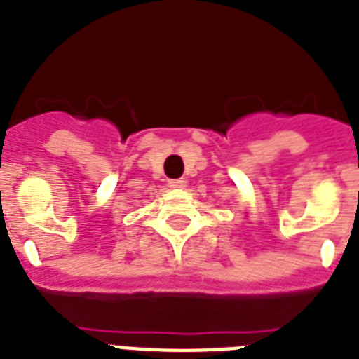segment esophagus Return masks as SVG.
<instances>
[{"instance_id": "34e87169", "label": "esophagus", "mask_w": 359, "mask_h": 359, "mask_svg": "<svg viewBox=\"0 0 359 359\" xmlns=\"http://www.w3.org/2000/svg\"><path fill=\"white\" fill-rule=\"evenodd\" d=\"M168 186L169 188H182V186H184V180H169Z\"/></svg>"}]
</instances>
